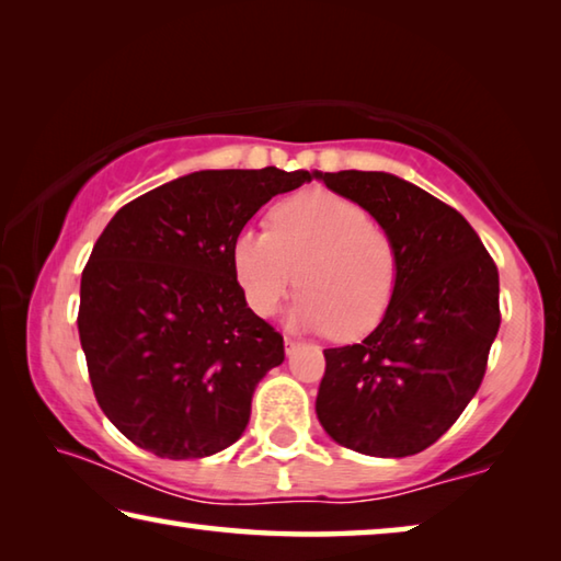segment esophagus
<instances>
[{
    "label": "esophagus",
    "instance_id": "34e87169",
    "mask_svg": "<svg viewBox=\"0 0 561 561\" xmlns=\"http://www.w3.org/2000/svg\"><path fill=\"white\" fill-rule=\"evenodd\" d=\"M297 346H299V341H297V339L284 336V351H287V356H291L294 351H297Z\"/></svg>",
    "mask_w": 561,
    "mask_h": 561
}]
</instances>
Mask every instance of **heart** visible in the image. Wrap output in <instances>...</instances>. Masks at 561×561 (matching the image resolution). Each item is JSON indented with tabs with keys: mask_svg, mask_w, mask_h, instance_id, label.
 <instances>
[{
	"mask_svg": "<svg viewBox=\"0 0 561 561\" xmlns=\"http://www.w3.org/2000/svg\"><path fill=\"white\" fill-rule=\"evenodd\" d=\"M230 257L254 314H274L299 279L304 289L291 304L289 324L334 329L341 339L371 331L391 307L398 284L391 234L374 225L364 207L324 187L279 203L270 230L237 232Z\"/></svg>",
	"mask_w": 561,
	"mask_h": 561,
	"instance_id": "1",
	"label": "heart"
}]
</instances>
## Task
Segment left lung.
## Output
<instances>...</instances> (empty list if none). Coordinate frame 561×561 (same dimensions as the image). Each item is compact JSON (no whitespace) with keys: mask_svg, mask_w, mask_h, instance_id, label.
<instances>
[{"mask_svg":"<svg viewBox=\"0 0 561 561\" xmlns=\"http://www.w3.org/2000/svg\"><path fill=\"white\" fill-rule=\"evenodd\" d=\"M391 234L398 284L371 334L327 348L317 417L374 458L428 448L478 393L500 329V277L478 232L438 197L378 170H314Z\"/></svg>","mask_w":561,"mask_h":561,"instance_id":"8db88e82","label":"left lung"}]
</instances>
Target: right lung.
<instances>
[{
	"label": "right lung",
	"mask_w": 561,
	"mask_h": 561,
	"mask_svg": "<svg viewBox=\"0 0 561 561\" xmlns=\"http://www.w3.org/2000/svg\"><path fill=\"white\" fill-rule=\"evenodd\" d=\"M314 173L197 170L123 205L81 274L79 339L108 421L158 458L240 440L284 341L247 307L234 234Z\"/></svg>",
	"instance_id": "obj_1"
}]
</instances>
